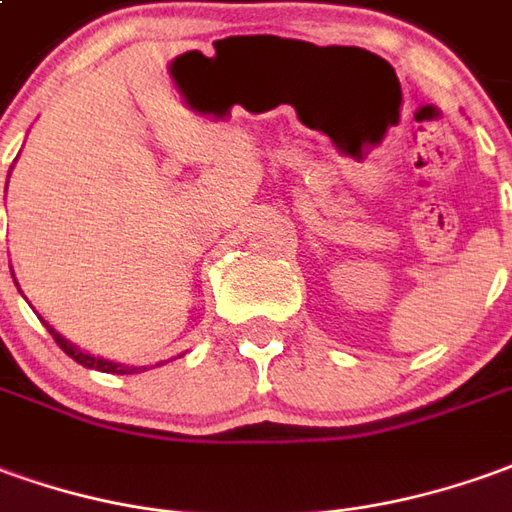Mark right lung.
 Returning a JSON list of instances; mask_svg holds the SVG:
<instances>
[{
	"instance_id": "add662e5",
	"label": "right lung",
	"mask_w": 512,
	"mask_h": 512,
	"mask_svg": "<svg viewBox=\"0 0 512 512\" xmlns=\"http://www.w3.org/2000/svg\"><path fill=\"white\" fill-rule=\"evenodd\" d=\"M47 329L49 334L55 337V343L61 345L63 348V354H69V357L74 359V362H80L83 368H94V370H102V373H139V370H147V368H133V365H122V362H111V359H102V357H94V354H86V351H80L77 345L69 343L63 334H58V331L52 329L47 323Z\"/></svg>"
}]
</instances>
